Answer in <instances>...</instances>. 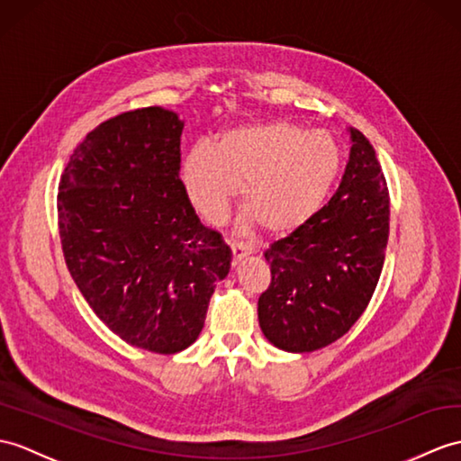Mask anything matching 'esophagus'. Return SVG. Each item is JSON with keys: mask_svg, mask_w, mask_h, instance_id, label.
<instances>
[{"mask_svg": "<svg viewBox=\"0 0 461 461\" xmlns=\"http://www.w3.org/2000/svg\"><path fill=\"white\" fill-rule=\"evenodd\" d=\"M230 249H231V265H238L245 255L253 253V248H248V245H243L240 241H233L230 245Z\"/></svg>", "mask_w": 461, "mask_h": 461, "instance_id": "1", "label": "esophagus"}]
</instances>
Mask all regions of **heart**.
Segmentation results:
<instances>
[{"mask_svg":"<svg viewBox=\"0 0 461 461\" xmlns=\"http://www.w3.org/2000/svg\"><path fill=\"white\" fill-rule=\"evenodd\" d=\"M341 168V149L326 131L288 120L241 125L185 158L192 206L220 221L243 186V206L265 231L285 235L322 206Z\"/></svg>","mask_w":461,"mask_h":461,"instance_id":"obj_1","label":"heart"}]
</instances>
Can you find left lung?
Listing matches in <instances>:
<instances>
[{
    "label": "left lung",
    "instance_id": "left-lung-1",
    "mask_svg": "<svg viewBox=\"0 0 461 461\" xmlns=\"http://www.w3.org/2000/svg\"><path fill=\"white\" fill-rule=\"evenodd\" d=\"M346 173L328 204L265 251L271 283L259 296L265 338L314 351L348 334L367 308L384 263L391 200L367 137L351 130Z\"/></svg>",
    "mask_w": 461,
    "mask_h": 461
}]
</instances>
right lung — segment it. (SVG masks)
<instances>
[{
  "mask_svg": "<svg viewBox=\"0 0 461 461\" xmlns=\"http://www.w3.org/2000/svg\"><path fill=\"white\" fill-rule=\"evenodd\" d=\"M182 127L157 105L110 117L74 149L59 182L74 283L113 334L153 353L194 344L231 263L178 178Z\"/></svg>",
  "mask_w": 461,
  "mask_h": 461,
  "instance_id": "right-lung-1",
  "label": "right lung"
}]
</instances>
